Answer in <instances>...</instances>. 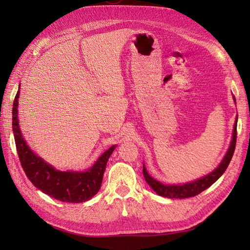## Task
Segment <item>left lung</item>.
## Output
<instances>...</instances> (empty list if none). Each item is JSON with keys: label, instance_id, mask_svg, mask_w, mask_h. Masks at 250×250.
Here are the masks:
<instances>
[{"label": "left lung", "instance_id": "obj_1", "mask_svg": "<svg viewBox=\"0 0 250 250\" xmlns=\"http://www.w3.org/2000/svg\"><path fill=\"white\" fill-rule=\"evenodd\" d=\"M233 100L235 102V98L233 97ZM236 126H237V117L234 122V126H233V133H232V140L229 149H228L226 156L222 159L220 164L217 167L213 172L209 174L205 175V176L201 177L196 180H193L191 183L187 184H182V185H164L160 182H158L157 179L151 177L149 174H148L147 169L145 167V164H143V174H144L145 180L147 184L150 186L152 190L159 195L164 196V198L168 199H187L191 198V196H195L202 191H204L208 187H210L216 180L221 176L222 174L225 173L228 166L231 161L233 157V153H234L235 145H236Z\"/></svg>", "mask_w": 250, "mask_h": 250}]
</instances>
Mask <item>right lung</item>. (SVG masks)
<instances>
[{"label": "right lung", "instance_id": "add662e5", "mask_svg": "<svg viewBox=\"0 0 250 250\" xmlns=\"http://www.w3.org/2000/svg\"><path fill=\"white\" fill-rule=\"evenodd\" d=\"M20 88V84H19ZM18 90L13 104V132L18 157L23 171L37 189L58 201L82 203L99 192L108 159L116 145L109 147L99 157L93 166L83 172L56 169L36 155L24 141L18 120Z\"/></svg>", "mask_w": 250, "mask_h": 250}]
</instances>
